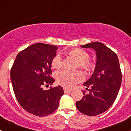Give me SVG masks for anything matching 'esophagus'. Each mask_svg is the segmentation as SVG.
Here are the masks:
<instances>
[{
  "label": "esophagus",
  "mask_w": 131,
  "mask_h": 131,
  "mask_svg": "<svg viewBox=\"0 0 131 131\" xmlns=\"http://www.w3.org/2000/svg\"><path fill=\"white\" fill-rule=\"evenodd\" d=\"M72 90L71 89H67V88H64V93H69V92H70Z\"/></svg>",
  "instance_id": "obj_1"
}]
</instances>
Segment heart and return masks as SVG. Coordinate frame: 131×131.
<instances>
[{
	"instance_id": "1",
	"label": "heart",
	"mask_w": 131,
	"mask_h": 131,
	"mask_svg": "<svg viewBox=\"0 0 131 131\" xmlns=\"http://www.w3.org/2000/svg\"><path fill=\"white\" fill-rule=\"evenodd\" d=\"M68 54L73 57L78 61V67L87 71L93 69L94 64L92 61L89 59V54L88 52L81 49L75 48L68 51ZM63 59L60 54H57L53 58L51 63L52 67L58 68L61 67ZM56 80L60 85L66 88H72L73 85L84 79V74L80 70L69 71L63 69L58 71L55 75Z\"/></svg>"
}]
</instances>
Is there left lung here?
Returning <instances> with one entry per match:
<instances>
[{
    "label": "left lung",
    "mask_w": 131,
    "mask_h": 131,
    "mask_svg": "<svg viewBox=\"0 0 131 131\" xmlns=\"http://www.w3.org/2000/svg\"><path fill=\"white\" fill-rule=\"evenodd\" d=\"M80 46L95 50L97 59L93 74L84 83L89 93L83 92L84 96L77 101L76 106L84 115H98L110 108L118 95L122 82L119 61L117 54L101 42Z\"/></svg>",
    "instance_id": "obj_1"
}]
</instances>
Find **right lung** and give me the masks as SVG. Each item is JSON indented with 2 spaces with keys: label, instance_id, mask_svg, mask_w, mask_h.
Returning a JSON list of instances; mask_svg holds the SVG:
<instances>
[{
  "label": "right lung",
  "instance_id": "1",
  "mask_svg": "<svg viewBox=\"0 0 131 131\" xmlns=\"http://www.w3.org/2000/svg\"><path fill=\"white\" fill-rule=\"evenodd\" d=\"M58 47L37 43L18 53L10 70V80L17 101L28 113L39 117L49 115L59 106L64 94L58 85L43 90V85L54 82L51 63Z\"/></svg>",
  "mask_w": 131,
  "mask_h": 131
}]
</instances>
